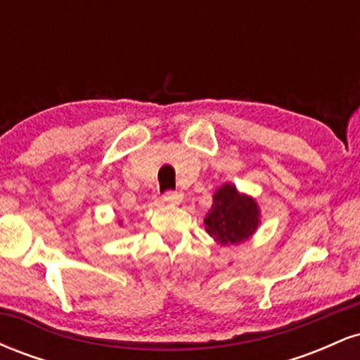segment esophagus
Instances as JSON below:
<instances>
[{
  "mask_svg": "<svg viewBox=\"0 0 360 360\" xmlns=\"http://www.w3.org/2000/svg\"><path fill=\"white\" fill-rule=\"evenodd\" d=\"M162 200L166 201V203L177 205V203H181V200H183V193H179V191H167V193H164Z\"/></svg>",
  "mask_w": 360,
  "mask_h": 360,
  "instance_id": "esophagus-1",
  "label": "esophagus"
}]
</instances>
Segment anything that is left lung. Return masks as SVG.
Returning a JSON list of instances; mask_svg holds the SVG:
<instances>
[{"label":"left lung","mask_w":360,"mask_h":360,"mask_svg":"<svg viewBox=\"0 0 360 360\" xmlns=\"http://www.w3.org/2000/svg\"><path fill=\"white\" fill-rule=\"evenodd\" d=\"M259 206L250 196L240 194L232 184L214 193L213 206L205 218L206 232L217 242L240 243L257 230Z\"/></svg>","instance_id":"8db88e82"}]
</instances>
